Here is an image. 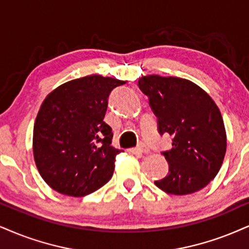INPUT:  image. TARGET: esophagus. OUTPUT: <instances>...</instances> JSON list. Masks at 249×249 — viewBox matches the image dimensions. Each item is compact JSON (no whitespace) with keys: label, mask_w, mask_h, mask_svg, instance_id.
Returning <instances> with one entry per match:
<instances>
[{"label":"esophagus","mask_w":249,"mask_h":249,"mask_svg":"<svg viewBox=\"0 0 249 249\" xmlns=\"http://www.w3.org/2000/svg\"><path fill=\"white\" fill-rule=\"evenodd\" d=\"M134 151L137 152V153H148L149 152V149L146 148V146L144 145V144H140V145L137 146V148L134 149Z\"/></svg>","instance_id":"34e87169"}]
</instances>
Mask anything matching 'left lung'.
Masks as SVG:
<instances>
[{
  "label": "left lung",
  "mask_w": 249,
  "mask_h": 249,
  "mask_svg": "<svg viewBox=\"0 0 249 249\" xmlns=\"http://www.w3.org/2000/svg\"><path fill=\"white\" fill-rule=\"evenodd\" d=\"M139 88L157 116L158 133L172 136V149L162 151L168 173L155 181L162 192L187 195L214 179L226 151L222 114L207 92L187 79L144 76Z\"/></svg>",
  "instance_id": "1"
}]
</instances>
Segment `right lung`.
<instances>
[{"mask_svg": "<svg viewBox=\"0 0 249 249\" xmlns=\"http://www.w3.org/2000/svg\"><path fill=\"white\" fill-rule=\"evenodd\" d=\"M125 84L91 75L55 89L40 107L33 129V155L42 179L61 194L81 197L109 181L120 150L105 124L108 97Z\"/></svg>", "mask_w": 249, "mask_h": 249, "instance_id": "obj_1", "label": "right lung"}]
</instances>
